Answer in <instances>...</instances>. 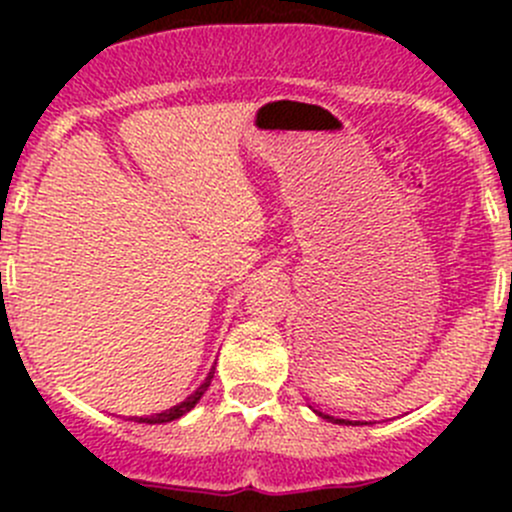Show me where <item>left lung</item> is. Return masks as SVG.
I'll list each match as a JSON object with an SVG mask.
<instances>
[{
	"mask_svg": "<svg viewBox=\"0 0 512 512\" xmlns=\"http://www.w3.org/2000/svg\"><path fill=\"white\" fill-rule=\"evenodd\" d=\"M319 416H322V418H327V421H337V423H344V418H334V416H329V414H322V411H319Z\"/></svg>",
	"mask_w": 512,
	"mask_h": 512,
	"instance_id": "left-lung-1",
	"label": "left lung"
}]
</instances>
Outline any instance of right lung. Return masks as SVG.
I'll use <instances>...</instances> for the list:
<instances>
[{
    "instance_id": "add662e5",
    "label": "right lung",
    "mask_w": 512,
    "mask_h": 512,
    "mask_svg": "<svg viewBox=\"0 0 512 512\" xmlns=\"http://www.w3.org/2000/svg\"><path fill=\"white\" fill-rule=\"evenodd\" d=\"M213 374H215V369H210V374L205 376V381L203 384L198 386V389L193 391V394L188 396V399L185 401H180L178 406H173V409H168V411H163V414H156V416H148V418H131V421H138V423H168V421H175V418H180L183 414H188L190 409H193L195 404H198L200 401V396L205 394V391H208V386H210V381H213Z\"/></svg>"
}]
</instances>
